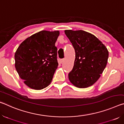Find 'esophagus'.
Returning a JSON list of instances; mask_svg holds the SVG:
<instances>
[{
    "label": "esophagus",
    "mask_w": 124,
    "mask_h": 124,
    "mask_svg": "<svg viewBox=\"0 0 124 124\" xmlns=\"http://www.w3.org/2000/svg\"><path fill=\"white\" fill-rule=\"evenodd\" d=\"M64 59L61 60H60V63H63L64 62Z\"/></svg>",
    "instance_id": "34e87169"
}]
</instances>
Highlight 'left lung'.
<instances>
[{
  "instance_id": "1",
  "label": "left lung",
  "mask_w": 124,
  "mask_h": 124,
  "mask_svg": "<svg viewBox=\"0 0 124 124\" xmlns=\"http://www.w3.org/2000/svg\"><path fill=\"white\" fill-rule=\"evenodd\" d=\"M75 50V58L68 78L73 85L86 88L94 84L107 64L108 51L95 35L84 31L65 30Z\"/></svg>"
}]
</instances>
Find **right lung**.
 Returning a JSON list of instances; mask_svg holds the SVG:
<instances>
[{
	"label": "right lung",
	"instance_id": "1",
	"mask_svg": "<svg viewBox=\"0 0 124 124\" xmlns=\"http://www.w3.org/2000/svg\"><path fill=\"white\" fill-rule=\"evenodd\" d=\"M58 31H41L29 37L21 44L15 54V66L24 83L39 90L51 83L57 68L55 43Z\"/></svg>",
	"mask_w": 124,
	"mask_h": 124
}]
</instances>
